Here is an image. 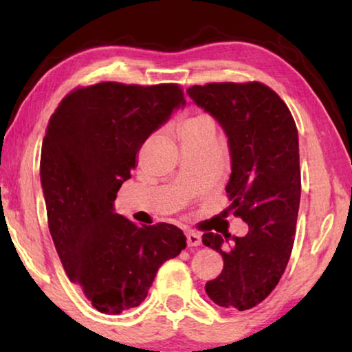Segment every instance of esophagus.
I'll return each mask as SVG.
<instances>
[{"label": "esophagus", "mask_w": 352, "mask_h": 352, "mask_svg": "<svg viewBox=\"0 0 352 352\" xmlns=\"http://www.w3.org/2000/svg\"><path fill=\"white\" fill-rule=\"evenodd\" d=\"M186 242H187V247H199L201 243V235L194 232V230H187Z\"/></svg>", "instance_id": "34e87169"}]
</instances>
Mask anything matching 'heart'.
<instances>
[{
	"instance_id": "obj_1",
	"label": "heart",
	"mask_w": 352,
	"mask_h": 352,
	"mask_svg": "<svg viewBox=\"0 0 352 352\" xmlns=\"http://www.w3.org/2000/svg\"><path fill=\"white\" fill-rule=\"evenodd\" d=\"M211 133L214 134V123L208 115L194 113L182 120L181 123V136H199V134Z\"/></svg>"
}]
</instances>
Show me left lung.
Masks as SVG:
<instances>
[{
    "mask_svg": "<svg viewBox=\"0 0 352 352\" xmlns=\"http://www.w3.org/2000/svg\"><path fill=\"white\" fill-rule=\"evenodd\" d=\"M187 94L228 136V210L248 224L243 237H201L224 259L219 276L206 282V295L221 307L252 309L276 288L295 242L301 197L295 120L277 93L258 81L195 85Z\"/></svg>",
    "mask_w": 352,
    "mask_h": 352,
    "instance_id": "obj_1",
    "label": "left lung"
}]
</instances>
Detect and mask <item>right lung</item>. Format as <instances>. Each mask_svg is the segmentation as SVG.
Instances as JSON below:
<instances>
[{
    "mask_svg": "<svg viewBox=\"0 0 352 352\" xmlns=\"http://www.w3.org/2000/svg\"><path fill=\"white\" fill-rule=\"evenodd\" d=\"M184 105L177 85L104 81L67 94L47 123L40 176L52 242L67 276L104 314L141 305L158 267L186 248L176 226L141 228L113 208L139 148Z\"/></svg>",
    "mask_w": 352,
    "mask_h": 352,
    "instance_id": "obj_1",
    "label": "right lung"
}]
</instances>
